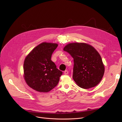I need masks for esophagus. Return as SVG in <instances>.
Segmentation results:
<instances>
[{"instance_id":"1","label":"esophagus","mask_w":122,"mask_h":122,"mask_svg":"<svg viewBox=\"0 0 122 122\" xmlns=\"http://www.w3.org/2000/svg\"><path fill=\"white\" fill-rule=\"evenodd\" d=\"M68 73V71L67 70H66V71H64V74H65V75H67Z\"/></svg>"}]
</instances>
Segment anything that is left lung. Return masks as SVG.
<instances>
[{
    "instance_id": "8db88e82",
    "label": "left lung",
    "mask_w": 122,
    "mask_h": 122,
    "mask_svg": "<svg viewBox=\"0 0 122 122\" xmlns=\"http://www.w3.org/2000/svg\"><path fill=\"white\" fill-rule=\"evenodd\" d=\"M63 50L74 59L72 78L79 87L89 89L100 82L105 68L100 55L93 47L75 42L66 45Z\"/></svg>"
}]
</instances>
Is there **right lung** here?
I'll return each instance as SVG.
<instances>
[{
  "label": "right lung",
  "mask_w": 122,
  "mask_h": 122,
  "mask_svg": "<svg viewBox=\"0 0 122 122\" xmlns=\"http://www.w3.org/2000/svg\"><path fill=\"white\" fill-rule=\"evenodd\" d=\"M56 43L43 42L26 56L24 63V78L27 85L40 92H48L57 85L63 72L56 68L51 56Z\"/></svg>",
  "instance_id": "add662e5"
}]
</instances>
